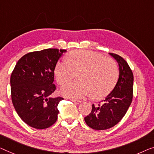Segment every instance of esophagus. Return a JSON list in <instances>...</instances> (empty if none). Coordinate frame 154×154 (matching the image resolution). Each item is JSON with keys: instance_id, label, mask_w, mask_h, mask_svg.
I'll return each mask as SVG.
<instances>
[{"instance_id": "34e87169", "label": "esophagus", "mask_w": 154, "mask_h": 154, "mask_svg": "<svg viewBox=\"0 0 154 154\" xmlns=\"http://www.w3.org/2000/svg\"><path fill=\"white\" fill-rule=\"evenodd\" d=\"M72 101L77 104H81V103H82V101L79 100H72Z\"/></svg>"}]
</instances>
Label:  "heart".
<instances>
[{
    "label": "heart",
    "instance_id": "heart-1",
    "mask_svg": "<svg viewBox=\"0 0 154 154\" xmlns=\"http://www.w3.org/2000/svg\"><path fill=\"white\" fill-rule=\"evenodd\" d=\"M78 71L79 81L66 84L60 90L64 97L77 99L92 94L94 99H102L113 90L118 78L116 62L92 50H72L67 59L58 61L54 68V76L60 85L70 81L74 72Z\"/></svg>",
    "mask_w": 154,
    "mask_h": 154
}]
</instances>
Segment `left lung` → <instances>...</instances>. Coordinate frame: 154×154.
Returning a JSON list of instances; mask_svg holds the SVG:
<instances>
[{"mask_svg":"<svg viewBox=\"0 0 154 154\" xmlns=\"http://www.w3.org/2000/svg\"><path fill=\"white\" fill-rule=\"evenodd\" d=\"M109 54L118 63L119 77L113 91L102 100V104H93L91 113L84 118L86 125L95 130H106L117 125L127 113L133 99L132 70L122 57Z\"/></svg>","mask_w":154,"mask_h":154,"instance_id":"obj_1","label":"left lung"}]
</instances>
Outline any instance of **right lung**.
<instances>
[{"mask_svg": "<svg viewBox=\"0 0 154 154\" xmlns=\"http://www.w3.org/2000/svg\"><path fill=\"white\" fill-rule=\"evenodd\" d=\"M66 50L49 48L22 57L10 77L11 100L21 120L29 127L43 129L57 120L59 103L50 97L56 90L54 68Z\"/></svg>", "mask_w": 154, "mask_h": 154, "instance_id": "obj_1", "label": "right lung"}]
</instances>
